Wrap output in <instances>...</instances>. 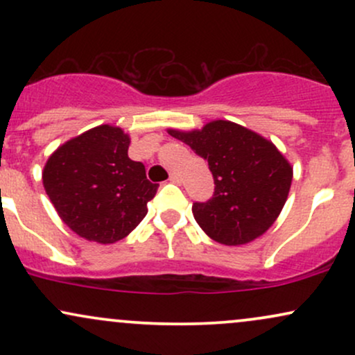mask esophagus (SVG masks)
<instances>
[{
	"mask_svg": "<svg viewBox=\"0 0 355 355\" xmlns=\"http://www.w3.org/2000/svg\"><path fill=\"white\" fill-rule=\"evenodd\" d=\"M170 182L180 183V175H178L177 172H172V173H170Z\"/></svg>",
	"mask_w": 355,
	"mask_h": 355,
	"instance_id": "34e87169",
	"label": "esophagus"
}]
</instances>
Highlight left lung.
<instances>
[{
	"label": "left lung",
	"mask_w": 355,
	"mask_h": 355,
	"mask_svg": "<svg viewBox=\"0 0 355 355\" xmlns=\"http://www.w3.org/2000/svg\"><path fill=\"white\" fill-rule=\"evenodd\" d=\"M209 162L214 197L193 203L200 229L223 245H245L274 225L287 202L292 165L270 140L229 120H214L200 130L168 128Z\"/></svg>",
	"instance_id": "1"
}]
</instances>
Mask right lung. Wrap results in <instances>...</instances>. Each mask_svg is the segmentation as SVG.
Instances as JSON below:
<instances>
[{"instance_id": "1", "label": "right lung", "mask_w": 355, "mask_h": 355, "mask_svg": "<svg viewBox=\"0 0 355 355\" xmlns=\"http://www.w3.org/2000/svg\"><path fill=\"white\" fill-rule=\"evenodd\" d=\"M130 135L100 125L64 141L43 168V187L60 218L96 243L125 239L145 218L158 185L128 158Z\"/></svg>"}]
</instances>
